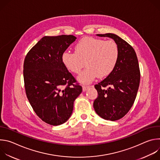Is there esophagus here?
<instances>
[{"label":"esophagus","instance_id":"esophagus-1","mask_svg":"<svg viewBox=\"0 0 160 160\" xmlns=\"http://www.w3.org/2000/svg\"><path fill=\"white\" fill-rule=\"evenodd\" d=\"M89 88V86H86V85H83L82 86V88H83V91H86L87 90V88Z\"/></svg>","mask_w":160,"mask_h":160}]
</instances>
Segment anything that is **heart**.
<instances>
[{
    "instance_id": "obj_1",
    "label": "heart",
    "mask_w": 160,
    "mask_h": 160,
    "mask_svg": "<svg viewBox=\"0 0 160 160\" xmlns=\"http://www.w3.org/2000/svg\"><path fill=\"white\" fill-rule=\"evenodd\" d=\"M120 57L118 44L114 40L84 37L75 45V52L64 51L61 61L68 70L79 74L84 66L86 69L79 75L80 82L88 84L98 77L108 76L115 69Z\"/></svg>"
}]
</instances>
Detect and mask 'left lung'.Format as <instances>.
I'll return each instance as SVG.
<instances>
[{"instance_id":"left-lung-1","label":"left lung","mask_w":160,"mask_h":160,"mask_svg":"<svg viewBox=\"0 0 160 160\" xmlns=\"http://www.w3.org/2000/svg\"><path fill=\"white\" fill-rule=\"evenodd\" d=\"M97 35L111 38L120 49L119 59L115 69L94 86L98 96L93 105L99 117L116 121L129 111L136 98L141 79L138 59L133 48L118 35L113 33ZM106 87L108 88L105 89Z\"/></svg>"}]
</instances>
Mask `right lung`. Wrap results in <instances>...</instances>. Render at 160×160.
Returning a JSON list of instances; mask_svg holds the SVG:
<instances>
[{"label":"right lung","instance_id":"right-lung-1","mask_svg":"<svg viewBox=\"0 0 160 160\" xmlns=\"http://www.w3.org/2000/svg\"><path fill=\"white\" fill-rule=\"evenodd\" d=\"M76 38L72 35L45 36L29 51L24 61L27 98L37 115L53 126L70 118L74 101L82 92V86L61 61L62 54Z\"/></svg>","mask_w":160,"mask_h":160}]
</instances>
